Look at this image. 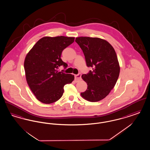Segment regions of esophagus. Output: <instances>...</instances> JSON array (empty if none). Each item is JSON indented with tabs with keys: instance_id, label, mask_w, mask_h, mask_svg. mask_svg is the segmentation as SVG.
<instances>
[{
	"instance_id": "34e87169",
	"label": "esophagus",
	"mask_w": 150,
	"mask_h": 150,
	"mask_svg": "<svg viewBox=\"0 0 150 150\" xmlns=\"http://www.w3.org/2000/svg\"><path fill=\"white\" fill-rule=\"evenodd\" d=\"M81 74H77V75H74V76H75V81H79L80 79H81Z\"/></svg>"
}]
</instances>
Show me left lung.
I'll return each mask as SVG.
<instances>
[{"label": "left lung", "instance_id": "8db88e82", "mask_svg": "<svg viewBox=\"0 0 150 150\" xmlns=\"http://www.w3.org/2000/svg\"><path fill=\"white\" fill-rule=\"evenodd\" d=\"M75 42L84 53L86 66L92 68L81 76L88 86L81 96L90 102L99 101L111 92L119 78L116 53L110 43L98 38L78 37Z\"/></svg>", "mask_w": 150, "mask_h": 150}]
</instances>
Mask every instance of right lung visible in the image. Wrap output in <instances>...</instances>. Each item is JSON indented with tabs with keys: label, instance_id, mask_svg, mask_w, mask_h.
<instances>
[{
	"label": "right lung",
	"instance_id": "right-lung-1",
	"mask_svg": "<svg viewBox=\"0 0 150 150\" xmlns=\"http://www.w3.org/2000/svg\"><path fill=\"white\" fill-rule=\"evenodd\" d=\"M75 38L60 36L43 37L38 40L25 58L24 69L27 83L36 98L45 104L62 96L64 86L71 83L72 74L58 71L67 64L61 58L62 51L74 42Z\"/></svg>",
	"mask_w": 150,
	"mask_h": 150
}]
</instances>
